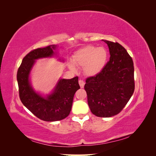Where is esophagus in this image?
<instances>
[{"label":"esophagus","mask_w":156,"mask_h":156,"mask_svg":"<svg viewBox=\"0 0 156 156\" xmlns=\"http://www.w3.org/2000/svg\"><path fill=\"white\" fill-rule=\"evenodd\" d=\"M79 85H80V87H81V88H84V82L83 81V80H81V79L79 80Z\"/></svg>","instance_id":"esophagus-1"}]
</instances>
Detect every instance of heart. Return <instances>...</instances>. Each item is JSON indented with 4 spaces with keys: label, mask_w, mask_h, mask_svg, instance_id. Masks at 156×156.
<instances>
[{
    "label": "heart",
    "mask_w": 156,
    "mask_h": 156,
    "mask_svg": "<svg viewBox=\"0 0 156 156\" xmlns=\"http://www.w3.org/2000/svg\"><path fill=\"white\" fill-rule=\"evenodd\" d=\"M107 59V52L104 48L88 45L75 52L72 56V62H68V66L73 71H76L75 66L83 68L85 75L95 76L104 68Z\"/></svg>",
    "instance_id": "b5f03b06"
}]
</instances>
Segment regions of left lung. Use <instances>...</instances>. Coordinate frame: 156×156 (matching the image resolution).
I'll list each match as a JSON object with an SVG mask.
<instances>
[{"label":"left lung","instance_id":"8db88e82","mask_svg":"<svg viewBox=\"0 0 156 156\" xmlns=\"http://www.w3.org/2000/svg\"><path fill=\"white\" fill-rule=\"evenodd\" d=\"M110 59L101 72L87 79L84 90L91 112L98 117H111L123 109L135 90L133 60L119 43L103 40Z\"/></svg>","mask_w":156,"mask_h":156}]
</instances>
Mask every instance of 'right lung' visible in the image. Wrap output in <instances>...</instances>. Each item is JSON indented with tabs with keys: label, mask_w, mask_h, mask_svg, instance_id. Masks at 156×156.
I'll list each match as a JSON object with an SVG mask.
<instances>
[{
	"label": "right lung",
	"mask_w": 156,
	"mask_h": 156,
	"mask_svg": "<svg viewBox=\"0 0 156 156\" xmlns=\"http://www.w3.org/2000/svg\"><path fill=\"white\" fill-rule=\"evenodd\" d=\"M57 48V45H51L30 51L23 58L17 74L19 94L23 104L36 117L47 122L66 118L72 109L74 94L80 88L78 77L59 79L53 91L46 96L33 88L30 75L36 60L56 56ZM58 60L61 61L60 58Z\"/></svg>",
	"instance_id": "1"
}]
</instances>
